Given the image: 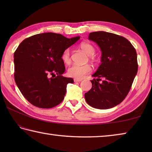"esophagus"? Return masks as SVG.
Masks as SVG:
<instances>
[{"instance_id": "34e87169", "label": "esophagus", "mask_w": 152, "mask_h": 152, "mask_svg": "<svg viewBox=\"0 0 152 152\" xmlns=\"http://www.w3.org/2000/svg\"><path fill=\"white\" fill-rule=\"evenodd\" d=\"M74 82H81L82 80L81 79H77V78H74Z\"/></svg>"}]
</instances>
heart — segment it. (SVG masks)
I'll return each instance as SVG.
<instances>
[{
    "label": "heart",
    "instance_id": "obj_1",
    "mask_svg": "<svg viewBox=\"0 0 152 152\" xmlns=\"http://www.w3.org/2000/svg\"><path fill=\"white\" fill-rule=\"evenodd\" d=\"M81 50L84 53L90 56V58H92V56L94 54L95 49L91 44L88 43H82L80 45ZM61 60L64 63L68 64L70 63L71 58H70V49H66L63 51L61 54ZM92 72V68L89 64H85V65H74L71 66L68 69V75L72 77V78L82 79L85 76L86 74L91 73Z\"/></svg>",
    "mask_w": 152,
    "mask_h": 152
}]
</instances>
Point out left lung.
<instances>
[{"label":"left lung","mask_w":152,"mask_h":152,"mask_svg":"<svg viewBox=\"0 0 152 152\" xmlns=\"http://www.w3.org/2000/svg\"><path fill=\"white\" fill-rule=\"evenodd\" d=\"M88 39L99 46L101 64L84 94L87 103L99 109H110L127 96L137 74L138 64L134 47L126 38L105 31L92 32ZM104 79L102 82L101 78Z\"/></svg>","instance_id":"8db88e82"}]
</instances>
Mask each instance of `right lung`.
Instances as JSON below:
<instances>
[{"label":"right lung","mask_w":152,"mask_h":152,"mask_svg":"<svg viewBox=\"0 0 152 152\" xmlns=\"http://www.w3.org/2000/svg\"><path fill=\"white\" fill-rule=\"evenodd\" d=\"M80 37L67 38L54 33L24 39L14 53L15 80L23 96L34 106L50 109L63 101L72 78L64 77L61 54Z\"/></svg>","instance_id":"add662e5"}]
</instances>
